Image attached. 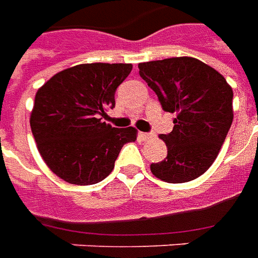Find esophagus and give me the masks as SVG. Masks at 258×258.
<instances>
[{
  "mask_svg": "<svg viewBox=\"0 0 258 258\" xmlns=\"http://www.w3.org/2000/svg\"><path fill=\"white\" fill-rule=\"evenodd\" d=\"M140 135H141V138H142L144 141H149L153 138V134H152V133H141Z\"/></svg>",
  "mask_w": 258,
  "mask_h": 258,
  "instance_id": "34e87169",
  "label": "esophagus"
}]
</instances>
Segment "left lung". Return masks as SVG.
<instances>
[{
	"label": "left lung",
	"instance_id": "1",
	"mask_svg": "<svg viewBox=\"0 0 258 258\" xmlns=\"http://www.w3.org/2000/svg\"><path fill=\"white\" fill-rule=\"evenodd\" d=\"M164 112L175 113L174 128L162 134L167 156L152 163L155 177L182 184L206 173L218 156L233 118L227 80L199 59L181 56L138 64Z\"/></svg>",
	"mask_w": 258,
	"mask_h": 258
}]
</instances>
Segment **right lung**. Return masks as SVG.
<instances>
[{"label":"right lung","mask_w":258,"mask_h":258,"mask_svg":"<svg viewBox=\"0 0 258 258\" xmlns=\"http://www.w3.org/2000/svg\"><path fill=\"white\" fill-rule=\"evenodd\" d=\"M131 63H84L56 73L37 91L30 127L40 155L52 173L74 185L105 179L134 127L102 121Z\"/></svg>","instance_id":"1"}]
</instances>
